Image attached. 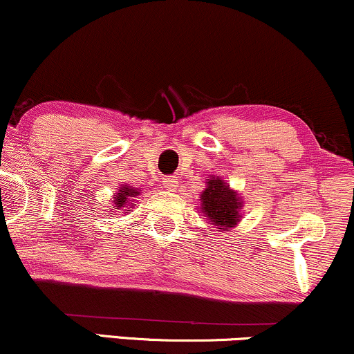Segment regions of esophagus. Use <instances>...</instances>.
<instances>
[{
  "label": "esophagus",
  "mask_w": 354,
  "mask_h": 354,
  "mask_svg": "<svg viewBox=\"0 0 354 354\" xmlns=\"http://www.w3.org/2000/svg\"><path fill=\"white\" fill-rule=\"evenodd\" d=\"M165 187H167L169 190H176L177 187H178V182H177V178L176 177H169V178H165Z\"/></svg>",
  "instance_id": "esophagus-1"
}]
</instances>
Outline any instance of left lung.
<instances>
[{"mask_svg": "<svg viewBox=\"0 0 354 354\" xmlns=\"http://www.w3.org/2000/svg\"><path fill=\"white\" fill-rule=\"evenodd\" d=\"M201 201L202 214L217 227H223V230H228L239 222V209L242 207V203L234 190H230V187L225 185V182H222L220 178H209Z\"/></svg>", "mask_w": 354, "mask_h": 354, "instance_id": "1", "label": "left lung"}]
</instances>
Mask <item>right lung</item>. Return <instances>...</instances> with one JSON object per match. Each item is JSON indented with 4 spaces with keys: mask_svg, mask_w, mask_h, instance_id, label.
I'll return each mask as SVG.
<instances>
[{
    "mask_svg": "<svg viewBox=\"0 0 354 354\" xmlns=\"http://www.w3.org/2000/svg\"><path fill=\"white\" fill-rule=\"evenodd\" d=\"M137 194H139V192H136L134 189H127V187L120 189L119 195H115V201H114L115 207H118V209H122V207L127 203V198L134 197V195H137Z\"/></svg>",
    "mask_w": 354,
    "mask_h": 354,
    "instance_id": "right-lung-1",
    "label": "right lung"
}]
</instances>
